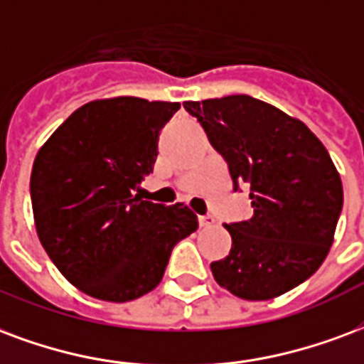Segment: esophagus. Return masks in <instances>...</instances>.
<instances>
[{
    "mask_svg": "<svg viewBox=\"0 0 364 364\" xmlns=\"http://www.w3.org/2000/svg\"><path fill=\"white\" fill-rule=\"evenodd\" d=\"M198 223H200V228H210V225L214 223V218H212V216H198Z\"/></svg>",
    "mask_w": 364,
    "mask_h": 364,
    "instance_id": "34e87169",
    "label": "esophagus"
}]
</instances>
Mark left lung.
Listing matches in <instances>:
<instances>
[{
    "label": "left lung",
    "mask_w": 364,
    "mask_h": 364,
    "mask_svg": "<svg viewBox=\"0 0 364 364\" xmlns=\"http://www.w3.org/2000/svg\"><path fill=\"white\" fill-rule=\"evenodd\" d=\"M255 214L228 223L230 255L212 262L228 291L266 301L303 284L332 247L343 187L324 144L299 119L247 94L185 102Z\"/></svg>",
    "instance_id": "8db88e82"
}]
</instances>
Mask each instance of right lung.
<instances>
[{
	"label": "right lung",
	"instance_id": "add662e5",
	"mask_svg": "<svg viewBox=\"0 0 364 364\" xmlns=\"http://www.w3.org/2000/svg\"><path fill=\"white\" fill-rule=\"evenodd\" d=\"M177 109V102L133 96L96 100L73 112L36 154L31 200L40 243L90 297L125 303L152 291L175 245L198 228L183 203L134 195Z\"/></svg>",
	"mask_w": 364,
	"mask_h": 364
}]
</instances>
